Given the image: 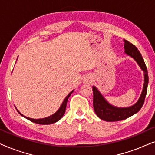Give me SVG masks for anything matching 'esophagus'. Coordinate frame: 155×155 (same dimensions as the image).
Masks as SVG:
<instances>
[{
  "label": "esophagus",
  "mask_w": 155,
  "mask_h": 155,
  "mask_svg": "<svg viewBox=\"0 0 155 155\" xmlns=\"http://www.w3.org/2000/svg\"><path fill=\"white\" fill-rule=\"evenodd\" d=\"M91 81H92V79H91L90 76H86L83 80V82L84 83H90Z\"/></svg>",
  "instance_id": "obj_1"
}]
</instances>
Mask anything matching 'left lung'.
Wrapping results in <instances>:
<instances>
[{"instance_id":"1","label":"left lung","mask_w":155,"mask_h":155,"mask_svg":"<svg viewBox=\"0 0 155 155\" xmlns=\"http://www.w3.org/2000/svg\"><path fill=\"white\" fill-rule=\"evenodd\" d=\"M124 53L136 61L144 73V84L140 97L134 104L128 107H117L108 102L95 86L92 87L93 107L97 116L103 120L109 122L126 119L137 113L143 107L147 90L148 73L147 67L137 48L130 42L124 40Z\"/></svg>"}]
</instances>
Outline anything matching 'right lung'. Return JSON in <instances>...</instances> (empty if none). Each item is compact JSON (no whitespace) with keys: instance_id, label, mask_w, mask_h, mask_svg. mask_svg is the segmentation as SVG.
I'll list each match as a JSON object with an SVG mask.
<instances>
[{"instance_id":"add662e5","label":"right lung","mask_w":155,"mask_h":155,"mask_svg":"<svg viewBox=\"0 0 155 155\" xmlns=\"http://www.w3.org/2000/svg\"><path fill=\"white\" fill-rule=\"evenodd\" d=\"M73 91H74V90H72L71 92L67 95V97H65V98L64 99V100H63L62 104L61 105L60 108H59V109L57 110V111L56 112V113H54V114H52V115L48 116V117L43 118H38V119H36V118H29V117H27V116H25L23 115V114H21L20 112L18 111V109H17L16 107H15V109L21 116H23V117L25 118H27V119L29 120L31 122L35 123V124H42V125H48V124H54V123L58 121V120L63 117V115H64V114L65 112V109H66V105H67L68 100V98L70 97V96L71 95L72 93H73Z\"/></svg>"}]
</instances>
